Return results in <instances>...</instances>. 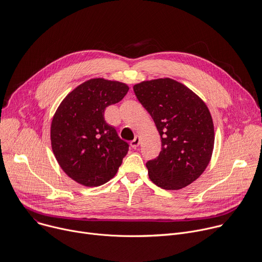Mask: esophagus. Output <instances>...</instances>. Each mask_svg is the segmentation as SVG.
Instances as JSON below:
<instances>
[{
    "instance_id": "1",
    "label": "esophagus",
    "mask_w": 262,
    "mask_h": 262,
    "mask_svg": "<svg viewBox=\"0 0 262 262\" xmlns=\"http://www.w3.org/2000/svg\"><path fill=\"white\" fill-rule=\"evenodd\" d=\"M140 142H141L140 137H139V136H136L135 139L130 142V146H132L133 148H137V147L139 146V144H140Z\"/></svg>"
}]
</instances>
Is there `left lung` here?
<instances>
[{
  "label": "left lung",
  "instance_id": "left-lung-1",
  "mask_svg": "<svg viewBox=\"0 0 262 262\" xmlns=\"http://www.w3.org/2000/svg\"><path fill=\"white\" fill-rule=\"evenodd\" d=\"M138 100L154 119L161 137L159 157L148 161L150 181L165 190H179L205 171L214 148L210 111L198 95L171 78L134 85Z\"/></svg>",
  "mask_w": 262,
  "mask_h": 262
}]
</instances>
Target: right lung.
Listing matches in <instances>:
<instances>
[{
	"mask_svg": "<svg viewBox=\"0 0 262 262\" xmlns=\"http://www.w3.org/2000/svg\"><path fill=\"white\" fill-rule=\"evenodd\" d=\"M127 84L92 78L70 92L51 123V146L63 172L78 184L96 187L113 179L128 144L104 120V110L121 101Z\"/></svg>",
	"mask_w": 262,
	"mask_h": 262,
	"instance_id": "1",
	"label": "right lung"
}]
</instances>
